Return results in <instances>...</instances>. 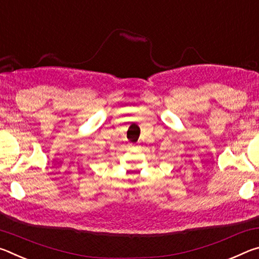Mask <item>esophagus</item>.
<instances>
[{
    "mask_svg": "<svg viewBox=\"0 0 259 259\" xmlns=\"http://www.w3.org/2000/svg\"><path fill=\"white\" fill-rule=\"evenodd\" d=\"M130 147H133V148H139L140 145H139V144H130Z\"/></svg>",
    "mask_w": 259,
    "mask_h": 259,
    "instance_id": "34e87169",
    "label": "esophagus"
}]
</instances>
